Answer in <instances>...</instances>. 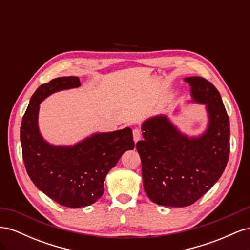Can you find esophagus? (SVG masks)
I'll return each instance as SVG.
<instances>
[{
  "instance_id": "1",
  "label": "esophagus",
  "mask_w": 250,
  "mask_h": 250,
  "mask_svg": "<svg viewBox=\"0 0 250 250\" xmlns=\"http://www.w3.org/2000/svg\"><path fill=\"white\" fill-rule=\"evenodd\" d=\"M132 137H133L134 143L139 142L142 139V132H141L139 128H134V129L132 130Z\"/></svg>"
}]
</instances>
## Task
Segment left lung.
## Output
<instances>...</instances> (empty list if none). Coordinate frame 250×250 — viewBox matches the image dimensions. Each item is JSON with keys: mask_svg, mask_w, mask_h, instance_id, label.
<instances>
[{"mask_svg": "<svg viewBox=\"0 0 250 250\" xmlns=\"http://www.w3.org/2000/svg\"><path fill=\"white\" fill-rule=\"evenodd\" d=\"M192 101L204 104L207 130L199 137L180 132L167 116L146 120L137 143L143 185L151 201L165 207L191 206L220 178L229 157V120L221 96L209 81L187 77Z\"/></svg>", "mask_w": 250, "mask_h": 250, "instance_id": "obj_1", "label": "left lung"}]
</instances>
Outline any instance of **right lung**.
I'll use <instances>...</instances> for the list:
<instances>
[{"mask_svg":"<svg viewBox=\"0 0 250 250\" xmlns=\"http://www.w3.org/2000/svg\"><path fill=\"white\" fill-rule=\"evenodd\" d=\"M81 85L78 77H59L35 90L21 120L22 158L29 177L51 199L66 208L95 203L104 193V180L127 150L134 148L132 131L94 133L73 146H54L39 129L40 104L59 90Z\"/></svg>","mask_w":250,"mask_h":250,"instance_id":"right-lung-1","label":"right lung"}]
</instances>
